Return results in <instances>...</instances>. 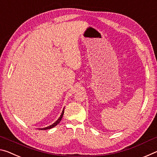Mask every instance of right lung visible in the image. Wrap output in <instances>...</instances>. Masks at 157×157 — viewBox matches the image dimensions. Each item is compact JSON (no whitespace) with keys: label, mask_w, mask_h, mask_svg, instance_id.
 <instances>
[{"label":"right lung","mask_w":157,"mask_h":157,"mask_svg":"<svg viewBox=\"0 0 157 157\" xmlns=\"http://www.w3.org/2000/svg\"><path fill=\"white\" fill-rule=\"evenodd\" d=\"M63 113H64V108H63V111H62V114H61L60 117H59V118L57 119V121L56 122H55V123H53V124H52L51 125H50V126H48V127H44V128H40L39 129H41V130H46V129H51V128H52V127H55L56 125H57V124L59 123V122L61 121V120H62V117H63Z\"/></svg>","instance_id":"add662e5"}]
</instances>
